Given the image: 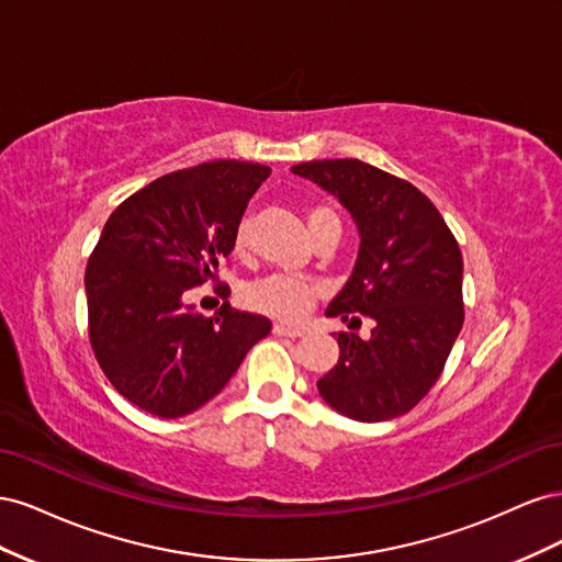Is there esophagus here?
<instances>
[{
    "label": "esophagus",
    "mask_w": 562,
    "mask_h": 562,
    "mask_svg": "<svg viewBox=\"0 0 562 562\" xmlns=\"http://www.w3.org/2000/svg\"><path fill=\"white\" fill-rule=\"evenodd\" d=\"M274 335H281V337H300L302 335V328L297 326H283V323H277L274 326Z\"/></svg>",
    "instance_id": "34e87169"
}]
</instances>
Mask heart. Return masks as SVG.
Instances as JSON below:
<instances>
[{"mask_svg":"<svg viewBox=\"0 0 562 562\" xmlns=\"http://www.w3.org/2000/svg\"><path fill=\"white\" fill-rule=\"evenodd\" d=\"M339 217L337 213L326 206V203H312L307 209V225L310 232H316L323 223ZM250 248V220L244 217L234 229V250L246 252ZM318 297V285L310 279L302 277H285V274H271L258 281H250L244 285L241 300L248 310L265 314L274 321L293 323L310 312L314 300Z\"/></svg>","mask_w":562,"mask_h":562,"instance_id":"b5f03b06","label":"heart"}]
</instances>
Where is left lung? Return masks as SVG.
I'll use <instances>...</instances> for the list:
<instances>
[{
    "instance_id": "1",
    "label": "left lung",
    "mask_w": 562,
    "mask_h": 562,
    "mask_svg": "<svg viewBox=\"0 0 562 562\" xmlns=\"http://www.w3.org/2000/svg\"><path fill=\"white\" fill-rule=\"evenodd\" d=\"M291 171L335 194L361 234L359 258L326 316L359 326L339 333V359L316 386L333 411L359 422L405 415L443 372L464 323L462 252L443 215L415 184L359 159L297 164Z\"/></svg>"
}]
</instances>
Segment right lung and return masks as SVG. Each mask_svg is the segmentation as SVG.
Segmentation results:
<instances>
[{
	"instance_id": "1",
	"label": "right lung",
	"mask_w": 562,
	"mask_h": 562,
	"mask_svg": "<svg viewBox=\"0 0 562 562\" xmlns=\"http://www.w3.org/2000/svg\"><path fill=\"white\" fill-rule=\"evenodd\" d=\"M271 168L236 159L168 173L119 203L87 265L89 339L112 386L140 411L184 417L225 389L271 321L184 297L217 274L248 199ZM217 293H229L225 285Z\"/></svg>"
}]
</instances>
